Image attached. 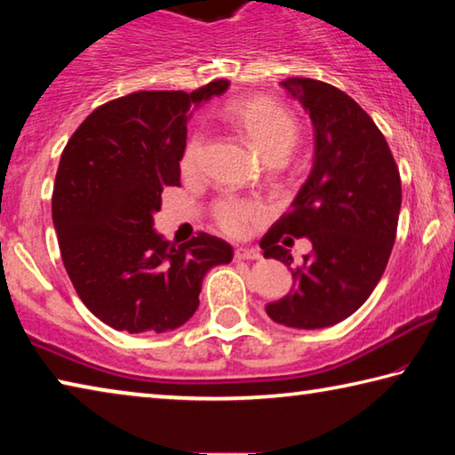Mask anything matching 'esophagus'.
Segmentation results:
<instances>
[{
    "instance_id": "obj_1",
    "label": "esophagus",
    "mask_w": 455,
    "mask_h": 455,
    "mask_svg": "<svg viewBox=\"0 0 455 455\" xmlns=\"http://www.w3.org/2000/svg\"><path fill=\"white\" fill-rule=\"evenodd\" d=\"M235 259H238V260H257V259H260V252L257 249H236Z\"/></svg>"
}]
</instances>
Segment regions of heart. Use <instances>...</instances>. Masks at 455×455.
<instances>
[{
	"instance_id": "1",
	"label": "heart",
	"mask_w": 455,
	"mask_h": 455,
	"mask_svg": "<svg viewBox=\"0 0 455 455\" xmlns=\"http://www.w3.org/2000/svg\"><path fill=\"white\" fill-rule=\"evenodd\" d=\"M225 118L236 128L252 148H255L267 164H281L287 160L297 142L299 126L297 120L291 116V112L284 110L283 106L275 104L273 100L267 98H249V100H235L227 104ZM200 152V140L195 138L182 156L184 171H192ZM259 219V209L255 204L235 203V200H225L217 206V220L219 227L225 233L233 236H241L251 227V222Z\"/></svg>"
}]
</instances>
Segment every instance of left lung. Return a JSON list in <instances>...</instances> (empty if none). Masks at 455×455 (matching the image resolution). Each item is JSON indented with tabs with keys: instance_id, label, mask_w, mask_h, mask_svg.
I'll use <instances>...</instances> for the list:
<instances>
[{
	"instance_id": "left-lung-1",
	"label": "left lung",
	"mask_w": 455,
	"mask_h": 455,
	"mask_svg": "<svg viewBox=\"0 0 455 455\" xmlns=\"http://www.w3.org/2000/svg\"><path fill=\"white\" fill-rule=\"evenodd\" d=\"M281 86L309 114L315 152L289 212L260 241L265 257L292 275L289 295L265 309L281 325L323 329L355 313L379 283L395 243L402 180L387 140L351 96L311 78ZM283 234L314 244L299 267L290 268Z\"/></svg>"
}]
</instances>
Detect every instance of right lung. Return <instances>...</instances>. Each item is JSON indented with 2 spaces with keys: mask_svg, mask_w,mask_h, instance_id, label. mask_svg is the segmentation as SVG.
Returning a JSON list of instances; mask_svg holds the SVG:
<instances>
[{
  "mask_svg": "<svg viewBox=\"0 0 455 455\" xmlns=\"http://www.w3.org/2000/svg\"><path fill=\"white\" fill-rule=\"evenodd\" d=\"M134 92L96 108L61 152L52 219L61 260L82 303L128 333H164L198 309L204 275L233 246L198 233L174 246L154 230L160 195L180 187L192 110L228 90Z\"/></svg>",
  "mask_w": 455,
  "mask_h": 455,
  "instance_id": "obj_1",
  "label": "right lung"
}]
</instances>
